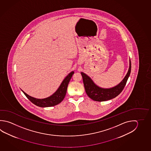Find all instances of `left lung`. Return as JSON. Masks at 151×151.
<instances>
[{
	"mask_svg": "<svg viewBox=\"0 0 151 151\" xmlns=\"http://www.w3.org/2000/svg\"><path fill=\"white\" fill-rule=\"evenodd\" d=\"M131 61L129 60V69L124 79L117 85L110 88L99 87L88 75L81 72V74L86 93L89 97L95 101H106L115 98L122 92L126 85L127 81L131 72Z\"/></svg>",
	"mask_w": 151,
	"mask_h": 151,
	"instance_id": "obj_1",
	"label": "left lung"
}]
</instances>
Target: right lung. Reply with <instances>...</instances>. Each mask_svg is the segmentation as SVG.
<instances>
[{"instance_id":"obj_1","label":"right lung","mask_w":151,"mask_h":151,"mask_svg":"<svg viewBox=\"0 0 151 151\" xmlns=\"http://www.w3.org/2000/svg\"><path fill=\"white\" fill-rule=\"evenodd\" d=\"M74 72L72 71L64 78L61 83L58 90L55 91L52 95L48 97L45 99H38L29 96L24 91H22L25 95L33 104L38 106L41 107H51L58 104L64 99L66 93L67 88L68 86L70 80L71 79L72 75L74 74Z\"/></svg>"}]
</instances>
